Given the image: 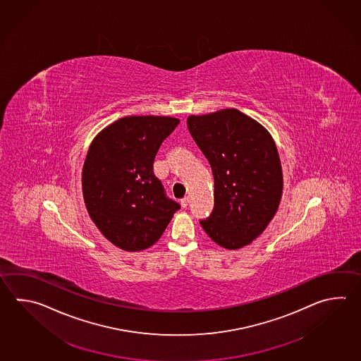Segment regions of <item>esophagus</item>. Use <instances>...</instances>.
Returning a JSON list of instances; mask_svg holds the SVG:
<instances>
[{"label":"esophagus","instance_id":"obj_1","mask_svg":"<svg viewBox=\"0 0 361 361\" xmlns=\"http://www.w3.org/2000/svg\"><path fill=\"white\" fill-rule=\"evenodd\" d=\"M188 206H189V198L181 199V207L186 208Z\"/></svg>","mask_w":361,"mask_h":361}]
</instances>
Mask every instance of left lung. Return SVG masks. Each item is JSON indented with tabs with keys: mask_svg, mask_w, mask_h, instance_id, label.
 I'll return each mask as SVG.
<instances>
[{
	"mask_svg": "<svg viewBox=\"0 0 361 361\" xmlns=\"http://www.w3.org/2000/svg\"><path fill=\"white\" fill-rule=\"evenodd\" d=\"M188 128L212 169L214 206L199 220L226 250L255 240L279 207L283 173L270 133L236 109L190 116Z\"/></svg>",
	"mask_w": 361,
	"mask_h": 361,
	"instance_id": "8db88e82",
	"label": "left lung"
}]
</instances>
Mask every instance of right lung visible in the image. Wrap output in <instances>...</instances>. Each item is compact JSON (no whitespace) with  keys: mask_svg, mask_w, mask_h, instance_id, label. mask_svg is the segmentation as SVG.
Returning <instances> with one entry per match:
<instances>
[{"mask_svg":"<svg viewBox=\"0 0 361 361\" xmlns=\"http://www.w3.org/2000/svg\"><path fill=\"white\" fill-rule=\"evenodd\" d=\"M176 118L125 117L92 141L82 172L86 208L103 235L121 250H147L180 204L169 199L153 163Z\"/></svg>","mask_w":361,"mask_h":361,"instance_id":"1","label":"right lung"}]
</instances>
